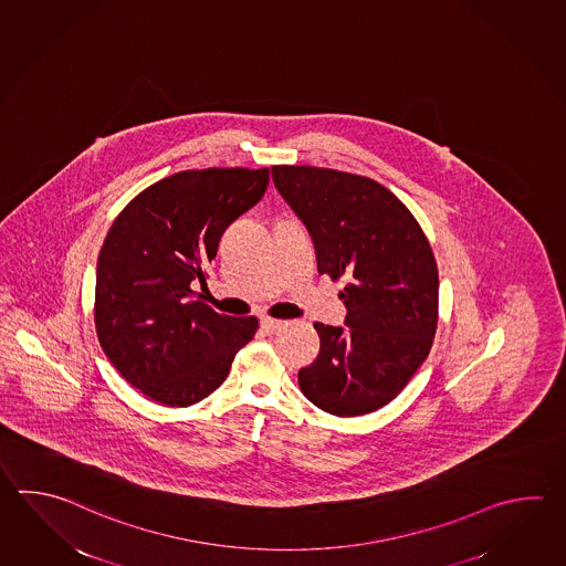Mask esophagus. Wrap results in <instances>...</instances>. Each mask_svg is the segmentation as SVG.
Wrapping results in <instances>:
<instances>
[{
	"mask_svg": "<svg viewBox=\"0 0 566 566\" xmlns=\"http://www.w3.org/2000/svg\"><path fill=\"white\" fill-rule=\"evenodd\" d=\"M284 321H277V318H270V316H264V318H260V326L264 328L265 333H274L277 328H282L284 326Z\"/></svg>",
	"mask_w": 566,
	"mask_h": 566,
	"instance_id": "esophagus-1",
	"label": "esophagus"
}]
</instances>
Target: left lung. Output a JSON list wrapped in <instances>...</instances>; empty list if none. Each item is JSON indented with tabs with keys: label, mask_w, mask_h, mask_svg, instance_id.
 I'll list each match as a JSON object with an SVG mask.
<instances>
[{
	"label": "left lung",
	"mask_w": 566,
	"mask_h": 566,
	"mask_svg": "<svg viewBox=\"0 0 566 566\" xmlns=\"http://www.w3.org/2000/svg\"><path fill=\"white\" fill-rule=\"evenodd\" d=\"M280 196L311 231L318 274L345 277L346 326L314 323L316 360L298 370L306 399L336 417L367 416L403 391L438 328L436 255L413 213L363 175L274 165Z\"/></svg>",
	"instance_id": "obj_1"
}]
</instances>
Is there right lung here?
<instances>
[{
    "label": "right lung",
    "instance_id": "right-lung-1",
    "mask_svg": "<svg viewBox=\"0 0 566 566\" xmlns=\"http://www.w3.org/2000/svg\"><path fill=\"white\" fill-rule=\"evenodd\" d=\"M270 171L211 167L169 175L128 201L96 264L94 324L115 369L157 403L189 407L226 381L255 316L193 301L231 221L255 206Z\"/></svg>",
    "mask_w": 566,
    "mask_h": 566
}]
</instances>
